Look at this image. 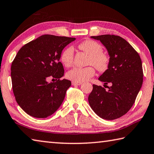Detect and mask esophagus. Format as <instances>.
<instances>
[{
	"label": "esophagus",
	"instance_id": "obj_1",
	"mask_svg": "<svg viewBox=\"0 0 154 154\" xmlns=\"http://www.w3.org/2000/svg\"><path fill=\"white\" fill-rule=\"evenodd\" d=\"M82 82H72V85H75V86H76V85H80L82 84Z\"/></svg>",
	"mask_w": 154,
	"mask_h": 154
}]
</instances>
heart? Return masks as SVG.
<instances>
[{
  "label": "heart",
  "mask_w": 154,
  "mask_h": 154,
  "mask_svg": "<svg viewBox=\"0 0 154 154\" xmlns=\"http://www.w3.org/2000/svg\"><path fill=\"white\" fill-rule=\"evenodd\" d=\"M78 48L89 55L88 64L92 65L98 71L104 72L108 69L110 58L105 51L100 43L93 40H85L78 45ZM60 60L65 66L70 67L73 64L74 49L72 47H67L62 51ZM92 66L87 67H75L67 72L68 79L73 82H82L89 79L95 75V69Z\"/></svg>",
  "instance_id": "heart-1"
}]
</instances>
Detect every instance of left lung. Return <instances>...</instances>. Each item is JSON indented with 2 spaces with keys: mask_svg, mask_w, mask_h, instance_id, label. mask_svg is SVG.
<instances>
[{
  "mask_svg": "<svg viewBox=\"0 0 154 154\" xmlns=\"http://www.w3.org/2000/svg\"><path fill=\"white\" fill-rule=\"evenodd\" d=\"M91 37L100 41L107 49L110 64L98 80L105 85L110 83L111 86L106 90L93 84L88 102L99 117L113 120L126 114L135 102L143 84L141 59L132 45L121 36L103 35Z\"/></svg>",
  "mask_w": 154,
  "mask_h": 154,
  "instance_id": "obj_1",
  "label": "left lung"
}]
</instances>
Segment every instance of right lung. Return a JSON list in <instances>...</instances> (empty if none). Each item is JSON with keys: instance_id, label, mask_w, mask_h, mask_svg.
<instances>
[{"instance_id": "1", "label": "right lung", "mask_w": 154, "mask_h": 154, "mask_svg": "<svg viewBox=\"0 0 154 154\" xmlns=\"http://www.w3.org/2000/svg\"><path fill=\"white\" fill-rule=\"evenodd\" d=\"M75 40L44 35L18 51L11 67L13 92L18 105L29 116L45 118L62 105L71 82L60 79L64 70L59 60L63 49ZM49 76L56 82L48 83Z\"/></svg>"}]
</instances>
